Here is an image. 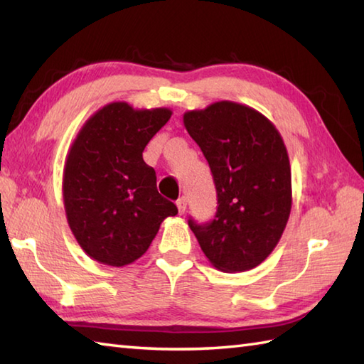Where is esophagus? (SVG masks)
Wrapping results in <instances>:
<instances>
[{
	"mask_svg": "<svg viewBox=\"0 0 364 364\" xmlns=\"http://www.w3.org/2000/svg\"><path fill=\"white\" fill-rule=\"evenodd\" d=\"M186 206H188L186 197H181V198L176 200V208H178V213H180V214H184V211H186Z\"/></svg>",
	"mask_w": 364,
	"mask_h": 364,
	"instance_id": "34e87169",
	"label": "esophagus"
}]
</instances>
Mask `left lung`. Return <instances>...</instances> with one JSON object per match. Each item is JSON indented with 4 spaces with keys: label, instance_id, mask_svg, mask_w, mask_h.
<instances>
[{
    "label": "left lung",
    "instance_id": "obj_1",
    "mask_svg": "<svg viewBox=\"0 0 364 364\" xmlns=\"http://www.w3.org/2000/svg\"><path fill=\"white\" fill-rule=\"evenodd\" d=\"M218 191L208 225L189 220L205 257L222 272L259 266L283 235L292 206L291 164L282 134L266 115L228 102L183 114Z\"/></svg>",
    "mask_w": 364,
    "mask_h": 364
}]
</instances>
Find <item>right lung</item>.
Here are the masks:
<instances>
[{"label": "right lung", "mask_w": 364, "mask_h": 364, "mask_svg": "<svg viewBox=\"0 0 364 364\" xmlns=\"http://www.w3.org/2000/svg\"><path fill=\"white\" fill-rule=\"evenodd\" d=\"M172 109H136L127 102L100 107L68 149L63 198L68 227L92 259L123 267L149 250L176 206L156 189L142 151Z\"/></svg>", "instance_id": "right-lung-1"}]
</instances>
